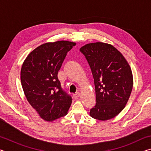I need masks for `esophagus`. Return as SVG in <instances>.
I'll list each match as a JSON object with an SVG mask.
<instances>
[{
	"instance_id": "obj_1",
	"label": "esophagus",
	"mask_w": 151,
	"mask_h": 151,
	"mask_svg": "<svg viewBox=\"0 0 151 151\" xmlns=\"http://www.w3.org/2000/svg\"><path fill=\"white\" fill-rule=\"evenodd\" d=\"M79 96H80V93L79 92H77V93H76L73 94V96L75 97V99H77L79 97Z\"/></svg>"
}]
</instances>
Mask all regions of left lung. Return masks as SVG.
<instances>
[{
    "instance_id": "left-lung-1",
    "label": "left lung",
    "mask_w": 151,
    "mask_h": 151,
    "mask_svg": "<svg viewBox=\"0 0 151 151\" xmlns=\"http://www.w3.org/2000/svg\"><path fill=\"white\" fill-rule=\"evenodd\" d=\"M80 51L90 66L95 86L96 104L90 115L99 121L113 118L124 108L131 95L133 85L131 67L111 45L90 43Z\"/></svg>"
}]
</instances>
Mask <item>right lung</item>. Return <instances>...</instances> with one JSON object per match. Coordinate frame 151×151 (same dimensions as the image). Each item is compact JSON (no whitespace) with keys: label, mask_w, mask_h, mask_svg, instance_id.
Segmentation results:
<instances>
[{"label":"right lung","mask_w":151,"mask_h":151,"mask_svg":"<svg viewBox=\"0 0 151 151\" xmlns=\"http://www.w3.org/2000/svg\"><path fill=\"white\" fill-rule=\"evenodd\" d=\"M76 43L62 40L39 46L22 64L20 80L27 101L42 119L52 121L65 116L72 96L63 88L58 70Z\"/></svg>","instance_id":"add662e5"}]
</instances>
